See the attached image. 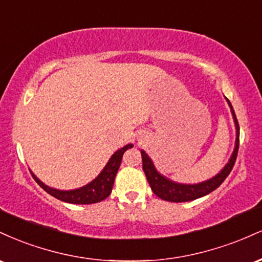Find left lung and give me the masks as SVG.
Segmentation results:
<instances>
[{"instance_id":"8db88e82","label":"left lung","mask_w":262,"mask_h":262,"mask_svg":"<svg viewBox=\"0 0 262 262\" xmlns=\"http://www.w3.org/2000/svg\"><path fill=\"white\" fill-rule=\"evenodd\" d=\"M229 104L231 114H233L234 123H235L236 128V139H235V148H234L233 154H231L229 161L227 162V165L223 167V170H221V172L217 173L212 179L207 180V181L194 183V185H183V183H177L175 181H171V180L166 179L165 176H162L160 172H158V170L155 169L154 164H152L151 159L149 158L144 150H141V160H143V170L145 172L146 180H148L150 187H151L152 192L158 196L159 198L164 201H169V202H188V201L197 200V198L206 196V194L210 193V192L214 191L215 188H218L219 186L223 183V181L227 179L228 175L230 173L231 169H233L234 164H235L237 150H239V123H237L236 116L234 113L233 106H231L230 101L228 98H225Z\"/></svg>"}]
</instances>
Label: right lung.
Returning a JSON list of instances; mask_svg holds the SVG:
<instances>
[{
    "label": "right lung",
    "instance_id": "1",
    "mask_svg": "<svg viewBox=\"0 0 262 262\" xmlns=\"http://www.w3.org/2000/svg\"><path fill=\"white\" fill-rule=\"evenodd\" d=\"M129 148H133V144H128V145L123 146L122 149L117 150V151L111 156V159L108 160L106 166L103 167V170L101 171L100 175L96 177L93 181L87 183L86 186H83V187L70 189V191H61V189H56L47 186L33 172L32 176L45 192H48V193L52 194L53 197L62 201V202L73 204H91L101 202L104 198L110 196L111 192H112L114 179H116L117 172H118L119 166H121L123 154H124L125 150H128Z\"/></svg>",
    "mask_w": 262,
    "mask_h": 262
}]
</instances>
